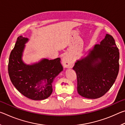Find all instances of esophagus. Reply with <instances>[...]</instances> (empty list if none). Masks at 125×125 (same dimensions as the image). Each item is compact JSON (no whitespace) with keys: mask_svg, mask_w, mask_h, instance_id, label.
Wrapping results in <instances>:
<instances>
[{"mask_svg":"<svg viewBox=\"0 0 125 125\" xmlns=\"http://www.w3.org/2000/svg\"><path fill=\"white\" fill-rule=\"evenodd\" d=\"M62 63L65 67L72 68L73 66L74 63L72 59L68 56H65L62 60Z\"/></svg>","mask_w":125,"mask_h":125,"instance_id":"1","label":"esophagus"}]
</instances>
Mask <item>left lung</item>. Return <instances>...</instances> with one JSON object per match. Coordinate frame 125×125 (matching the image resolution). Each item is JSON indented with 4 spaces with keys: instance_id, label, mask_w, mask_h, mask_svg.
Here are the masks:
<instances>
[{
    "instance_id": "left-lung-1",
    "label": "left lung",
    "mask_w": 125,
    "mask_h": 125,
    "mask_svg": "<svg viewBox=\"0 0 125 125\" xmlns=\"http://www.w3.org/2000/svg\"><path fill=\"white\" fill-rule=\"evenodd\" d=\"M119 51L112 36L106 35L88 56L77 61V91L84 98L97 99L105 95L115 83L119 71Z\"/></svg>"
}]
</instances>
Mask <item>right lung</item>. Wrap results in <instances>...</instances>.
<instances>
[{
    "label": "right lung",
    "mask_w": 125,
    "mask_h": 125,
    "mask_svg": "<svg viewBox=\"0 0 125 125\" xmlns=\"http://www.w3.org/2000/svg\"><path fill=\"white\" fill-rule=\"evenodd\" d=\"M28 39L21 36L17 39L10 53L8 63L10 79L23 95L34 100H43L52 93V83L63 71L61 59H44L33 65H26L21 60L24 44Z\"/></svg>",
    "instance_id": "add662e5"
}]
</instances>
